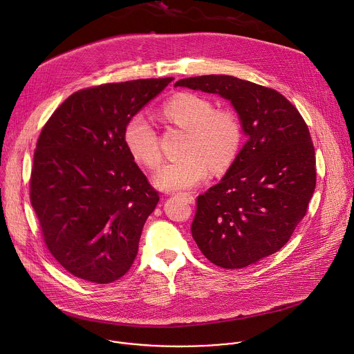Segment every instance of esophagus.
I'll return each instance as SVG.
<instances>
[{
  "mask_svg": "<svg viewBox=\"0 0 354 354\" xmlns=\"http://www.w3.org/2000/svg\"><path fill=\"white\" fill-rule=\"evenodd\" d=\"M179 196L182 197V198H185L187 203H190V205H194V196L193 194H190V193H179Z\"/></svg>",
  "mask_w": 354,
  "mask_h": 354,
  "instance_id": "obj_1",
  "label": "esophagus"
}]
</instances>
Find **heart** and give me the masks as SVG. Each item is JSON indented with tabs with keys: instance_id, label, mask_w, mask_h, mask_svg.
Instances as JSON below:
<instances>
[{
	"instance_id": "b5f03b06",
	"label": "heart",
	"mask_w": 354,
	"mask_h": 354,
	"mask_svg": "<svg viewBox=\"0 0 354 354\" xmlns=\"http://www.w3.org/2000/svg\"><path fill=\"white\" fill-rule=\"evenodd\" d=\"M164 116L187 131L185 157L167 162L156 176V185L167 192L190 189L207 176L209 165L221 171L232 164L242 142V123L227 108L214 109L203 95L183 92L162 108ZM130 156L142 167L154 169L161 162L157 131L142 113L131 116L123 131Z\"/></svg>"
}]
</instances>
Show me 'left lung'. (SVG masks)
<instances>
[{
  "label": "left lung",
  "mask_w": 354,
  "mask_h": 354,
  "mask_svg": "<svg viewBox=\"0 0 354 354\" xmlns=\"http://www.w3.org/2000/svg\"><path fill=\"white\" fill-rule=\"evenodd\" d=\"M175 86L228 99L248 137L220 183L197 197L192 236L212 263L242 269L274 254L304 218L317 185L307 123L280 92L231 75Z\"/></svg>",
  "instance_id": "obj_1"
}]
</instances>
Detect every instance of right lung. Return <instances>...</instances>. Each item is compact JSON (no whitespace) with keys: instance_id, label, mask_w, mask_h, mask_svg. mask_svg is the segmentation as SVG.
<instances>
[{"instance_id":"1","label":"right lung","mask_w":354,"mask_h":354,"mask_svg":"<svg viewBox=\"0 0 354 354\" xmlns=\"http://www.w3.org/2000/svg\"><path fill=\"white\" fill-rule=\"evenodd\" d=\"M172 80L81 89L41 129L30 203L50 254L78 279L112 283L137 257L142 227L160 196L127 151L123 131Z\"/></svg>"}]
</instances>
